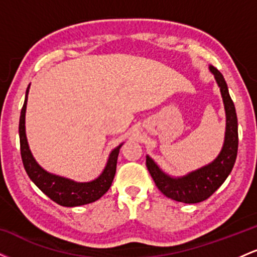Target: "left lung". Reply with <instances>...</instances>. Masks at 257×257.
I'll return each instance as SVG.
<instances>
[{"label":"left lung","instance_id":"8db88e82","mask_svg":"<svg viewBox=\"0 0 257 257\" xmlns=\"http://www.w3.org/2000/svg\"><path fill=\"white\" fill-rule=\"evenodd\" d=\"M209 70L214 75L220 88L226 113L225 140L217 157L193 172L182 176H172L163 172L149 155L146 156L147 169L158 190L168 198L186 204H194L208 199L225 182L237 158L238 120L234 104L229 96L227 83L221 72L211 65H209Z\"/></svg>","mask_w":257,"mask_h":257}]
</instances>
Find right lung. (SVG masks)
<instances>
[{"label":"right lung","instance_id":"add662e5","mask_svg":"<svg viewBox=\"0 0 257 257\" xmlns=\"http://www.w3.org/2000/svg\"><path fill=\"white\" fill-rule=\"evenodd\" d=\"M30 84L25 94V101L20 112L19 119V139H20V153L24 168L28 173L31 181L40 188L42 192L48 196L52 200L63 206H79L95 202L101 198L111 187L116 174L117 158L123 143L114 147L108 155L106 166L101 174L96 179L87 182H78L75 180L64 178V176L55 175V174L47 172L32 156L30 147H29L28 138H26L25 129V114L26 105H28V95Z\"/></svg>","mask_w":257,"mask_h":257}]
</instances>
